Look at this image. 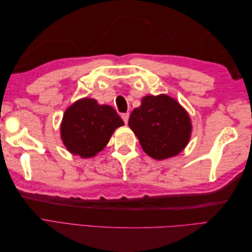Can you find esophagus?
<instances>
[{"mask_svg": "<svg viewBox=\"0 0 252 252\" xmlns=\"http://www.w3.org/2000/svg\"><path fill=\"white\" fill-rule=\"evenodd\" d=\"M122 119H123V121L125 122V124H127L128 123V119H129V112H126V113L122 114Z\"/></svg>", "mask_w": 252, "mask_h": 252, "instance_id": "34e87169", "label": "esophagus"}]
</instances>
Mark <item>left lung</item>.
<instances>
[{
    "label": "left lung",
    "mask_w": 252,
    "mask_h": 252,
    "mask_svg": "<svg viewBox=\"0 0 252 252\" xmlns=\"http://www.w3.org/2000/svg\"><path fill=\"white\" fill-rule=\"evenodd\" d=\"M128 125L146 154L156 159L177 156L187 145L191 123L187 112L174 98L161 94L143 97L133 109Z\"/></svg>",
    "instance_id": "1"
}]
</instances>
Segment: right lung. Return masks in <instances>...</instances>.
Segmentation results:
<instances>
[{
	"label": "right lung",
	"instance_id": "1",
	"mask_svg": "<svg viewBox=\"0 0 252 252\" xmlns=\"http://www.w3.org/2000/svg\"><path fill=\"white\" fill-rule=\"evenodd\" d=\"M124 122L109 105H98L94 98H83L68 108L61 125V136L67 149L81 158L100 152L113 131Z\"/></svg>",
	"mask_w": 252,
	"mask_h": 252
}]
</instances>
